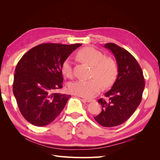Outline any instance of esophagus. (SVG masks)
<instances>
[{
	"label": "esophagus",
	"instance_id": "obj_1",
	"mask_svg": "<svg viewBox=\"0 0 160 160\" xmlns=\"http://www.w3.org/2000/svg\"><path fill=\"white\" fill-rule=\"evenodd\" d=\"M83 99L85 101H86V102H88V103L92 102V101H95V100H94V99H86V98H83Z\"/></svg>",
	"mask_w": 160,
	"mask_h": 160
}]
</instances>
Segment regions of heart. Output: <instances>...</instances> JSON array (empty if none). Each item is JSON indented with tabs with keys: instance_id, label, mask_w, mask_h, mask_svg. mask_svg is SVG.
<instances>
[{
	"instance_id": "1",
	"label": "heart",
	"mask_w": 160,
	"mask_h": 160,
	"mask_svg": "<svg viewBox=\"0 0 160 160\" xmlns=\"http://www.w3.org/2000/svg\"><path fill=\"white\" fill-rule=\"evenodd\" d=\"M104 57L102 52L90 47L83 48L77 52V57L80 61L92 66L91 77L93 78L71 82L68 85L71 93L91 99L100 93L102 84L105 88L113 85L118 75L117 65L111 58ZM61 71L67 77L72 76V61L70 58H67L62 62Z\"/></svg>"
}]
</instances>
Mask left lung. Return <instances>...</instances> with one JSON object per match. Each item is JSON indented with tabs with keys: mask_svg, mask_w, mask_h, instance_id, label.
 Returning a JSON list of instances; mask_svg holds the SVG:
<instances>
[{
	"mask_svg": "<svg viewBox=\"0 0 160 160\" xmlns=\"http://www.w3.org/2000/svg\"><path fill=\"white\" fill-rule=\"evenodd\" d=\"M104 47L114 55L118 75L112 88L105 94L108 99H99L102 109L94 119L102 126L111 128L126 122L135 112L141 103L145 81L142 68L130 52L111 42Z\"/></svg>",
	"mask_w": 160,
	"mask_h": 160,
	"instance_id": "obj_1",
	"label": "left lung"
}]
</instances>
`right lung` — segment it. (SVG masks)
<instances>
[{"instance_id":"1","label":"right lung","mask_w":160,"mask_h":160,"mask_svg":"<svg viewBox=\"0 0 160 160\" xmlns=\"http://www.w3.org/2000/svg\"><path fill=\"white\" fill-rule=\"evenodd\" d=\"M81 45L44 43L32 48L18 61L12 90L27 122L45 126L64 109L71 96L55 92L62 87L61 65Z\"/></svg>"}]
</instances>
